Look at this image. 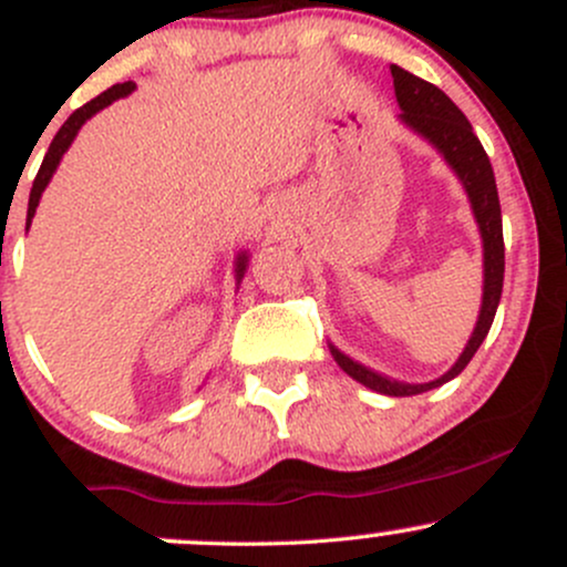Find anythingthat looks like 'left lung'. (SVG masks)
Masks as SVG:
<instances>
[{"instance_id": "1", "label": "left lung", "mask_w": 567, "mask_h": 567, "mask_svg": "<svg viewBox=\"0 0 567 567\" xmlns=\"http://www.w3.org/2000/svg\"><path fill=\"white\" fill-rule=\"evenodd\" d=\"M392 80L396 103H400L402 109V114L396 116V120H400L408 130H413L415 135H421L429 146L437 148V154L447 162V167L455 173V178L464 186L466 197H470L474 220H477L480 229V239H483V303H480L477 324H474L470 341H466V347L461 351L458 360H455V365L447 370V373H442L440 379L429 383L394 381L389 379V375H381L375 373V370L354 362L351 357L343 354L341 349H336L333 343H328V347L333 360L338 362V368L347 375H351L357 383H362V386L389 396H413L424 394L429 389H437L442 383L455 379L461 370L470 365L474 351H477L480 343L485 341L487 330H491L493 324V317H496L501 288H504V229H501L496 175H493L491 159H487L483 143L474 135L464 112H461L440 87L421 80V76L410 74L405 69L392 66Z\"/></svg>"}]
</instances>
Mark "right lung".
Masks as SVG:
<instances>
[{"instance_id": "right-lung-1", "label": "right lung", "mask_w": 567, "mask_h": 567, "mask_svg": "<svg viewBox=\"0 0 567 567\" xmlns=\"http://www.w3.org/2000/svg\"><path fill=\"white\" fill-rule=\"evenodd\" d=\"M133 90H135V82L114 84V87H109L106 93H101L97 97H93V101H90V103H84L82 109H76V112L71 114L66 122H63V127L58 130L53 143H50L48 154H44L42 167H39V173H37V178H34V186H31L29 213H25V231H29L31 218H34L39 199H42V192H44V188H48L50 181H53V175H55V171H58V165H61L63 154L69 152V146H71V143H74L76 133H80L84 122H87L90 116H95L97 112H101V109L112 106V103L120 101V97H127L130 93H133ZM245 269H247V250L237 252V261H234V277H237V285L243 282Z\"/></svg>"}]
</instances>
